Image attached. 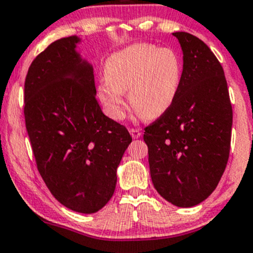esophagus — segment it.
I'll return each instance as SVG.
<instances>
[{"instance_id": "34e87169", "label": "esophagus", "mask_w": 253, "mask_h": 253, "mask_svg": "<svg viewBox=\"0 0 253 253\" xmlns=\"http://www.w3.org/2000/svg\"><path fill=\"white\" fill-rule=\"evenodd\" d=\"M129 131L130 134H131L132 139H139V137L141 136V131H140L139 129H130Z\"/></svg>"}]
</instances>
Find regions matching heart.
Segmentation results:
<instances>
[{
  "mask_svg": "<svg viewBox=\"0 0 253 253\" xmlns=\"http://www.w3.org/2000/svg\"><path fill=\"white\" fill-rule=\"evenodd\" d=\"M105 78L98 83L97 96L112 119L121 121L124 117V91L137 114L156 119L170 108L178 96L183 63L173 49L135 43L108 57Z\"/></svg>",
  "mask_w": 253,
  "mask_h": 253,
  "instance_id": "heart-1",
  "label": "heart"
}]
</instances>
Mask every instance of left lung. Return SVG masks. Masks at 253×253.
<instances>
[{
  "label": "left lung",
  "mask_w": 253,
  "mask_h": 253,
  "mask_svg": "<svg viewBox=\"0 0 253 253\" xmlns=\"http://www.w3.org/2000/svg\"><path fill=\"white\" fill-rule=\"evenodd\" d=\"M183 49V79L170 108L145 127L151 179L178 207L205 201L217 187L229 158L233 109L224 70L196 36L173 33Z\"/></svg>",
  "instance_id": "1"
}]
</instances>
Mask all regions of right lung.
Returning a JSON list of instances; mask_svg holds the SVG:
<instances>
[{
    "instance_id": "obj_1",
    "label": "right lung",
    "mask_w": 253,
    "mask_h": 253,
    "mask_svg": "<svg viewBox=\"0 0 253 253\" xmlns=\"http://www.w3.org/2000/svg\"><path fill=\"white\" fill-rule=\"evenodd\" d=\"M79 42L75 35L59 39L34 59L24 117L46 186L67 208L88 214L113 196L117 168L132 139L101 111L93 68L77 51Z\"/></svg>"
}]
</instances>
